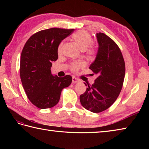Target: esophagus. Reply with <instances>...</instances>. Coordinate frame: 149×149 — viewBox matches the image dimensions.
Instances as JSON below:
<instances>
[{
    "label": "esophagus",
    "mask_w": 149,
    "mask_h": 149,
    "mask_svg": "<svg viewBox=\"0 0 149 149\" xmlns=\"http://www.w3.org/2000/svg\"><path fill=\"white\" fill-rule=\"evenodd\" d=\"M80 80L79 79L76 78L75 77H72V83H77L78 82H79Z\"/></svg>",
    "instance_id": "34e87169"
}]
</instances>
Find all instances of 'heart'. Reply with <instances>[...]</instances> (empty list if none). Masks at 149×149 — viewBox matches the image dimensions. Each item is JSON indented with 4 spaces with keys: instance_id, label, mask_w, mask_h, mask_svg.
<instances>
[{
    "instance_id": "obj_1",
    "label": "heart",
    "mask_w": 149,
    "mask_h": 149,
    "mask_svg": "<svg viewBox=\"0 0 149 149\" xmlns=\"http://www.w3.org/2000/svg\"><path fill=\"white\" fill-rule=\"evenodd\" d=\"M73 40L77 44L79 48L86 52L89 56H93L95 54V47L92 43L93 39L90 34L86 31H79L74 33L72 35ZM63 47V42H61L58 46V53H61ZM84 66L83 61L74 62L71 64V69L73 71H77L79 69Z\"/></svg>"
}]
</instances>
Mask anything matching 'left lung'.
I'll return each mask as SVG.
<instances>
[{
    "mask_svg": "<svg viewBox=\"0 0 149 149\" xmlns=\"http://www.w3.org/2000/svg\"><path fill=\"white\" fill-rule=\"evenodd\" d=\"M99 49L90 69L98 75L92 85L86 84L80 95L81 105L93 113L105 111L115 102L122 90L125 66L118 46L104 33H97Z\"/></svg>",
    "mask_w": 149,
    "mask_h": 149,
    "instance_id": "1",
    "label": "left lung"
}]
</instances>
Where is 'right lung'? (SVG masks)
I'll return each mask as SVG.
<instances>
[{"label": "right lung", "instance_id": "add662e5", "mask_svg": "<svg viewBox=\"0 0 149 149\" xmlns=\"http://www.w3.org/2000/svg\"><path fill=\"white\" fill-rule=\"evenodd\" d=\"M73 29L50 28L31 36L20 56V74L28 99L40 109L54 107L58 103L61 91L70 86V75L59 77L51 74L52 61L58 58V49Z\"/></svg>", "mask_w": 149, "mask_h": 149}]
</instances>
